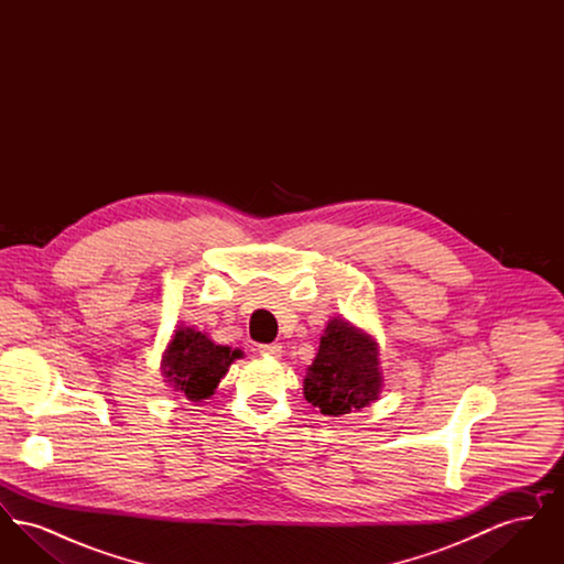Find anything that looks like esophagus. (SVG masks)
I'll use <instances>...</instances> for the list:
<instances>
[{"mask_svg":"<svg viewBox=\"0 0 564 564\" xmlns=\"http://www.w3.org/2000/svg\"><path fill=\"white\" fill-rule=\"evenodd\" d=\"M258 350L262 352V355H269V357H274V359H279L281 355H283V347L279 345V343H272V345H260Z\"/></svg>","mask_w":564,"mask_h":564,"instance_id":"esophagus-1","label":"esophagus"}]
</instances>
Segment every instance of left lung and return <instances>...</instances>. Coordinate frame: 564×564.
Wrapping results in <instances>:
<instances>
[{
  "mask_svg": "<svg viewBox=\"0 0 564 564\" xmlns=\"http://www.w3.org/2000/svg\"><path fill=\"white\" fill-rule=\"evenodd\" d=\"M378 366L375 338L349 322L332 319L306 370L304 398L327 416L361 410L378 400L382 389Z\"/></svg>",
  "mask_w": 564,
  "mask_h": 564,
  "instance_id": "8db88e82",
  "label": "left lung"
}]
</instances>
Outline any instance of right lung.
Instances as JSON below:
<instances>
[{"label": "right lung", "instance_id": "1", "mask_svg": "<svg viewBox=\"0 0 564 564\" xmlns=\"http://www.w3.org/2000/svg\"><path fill=\"white\" fill-rule=\"evenodd\" d=\"M241 355L239 349L215 345L194 327L180 325L162 352V375L186 400L203 402L214 395L230 364Z\"/></svg>", "mask_w": 564, "mask_h": 564}]
</instances>
